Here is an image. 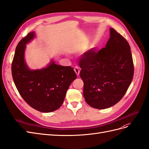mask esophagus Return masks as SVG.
Segmentation results:
<instances>
[{
  "mask_svg": "<svg viewBox=\"0 0 149 149\" xmlns=\"http://www.w3.org/2000/svg\"><path fill=\"white\" fill-rule=\"evenodd\" d=\"M74 70L75 72L76 73V74H77V75H79V73H80V68L79 67H77V66H76V67H74Z\"/></svg>",
  "mask_w": 149,
  "mask_h": 149,
  "instance_id": "34e87169",
  "label": "esophagus"
}]
</instances>
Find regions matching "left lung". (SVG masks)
Returning a JSON list of instances; mask_svg holds the SVG:
<instances>
[{
  "label": "left lung",
  "mask_w": 149,
  "mask_h": 149,
  "mask_svg": "<svg viewBox=\"0 0 149 149\" xmlns=\"http://www.w3.org/2000/svg\"><path fill=\"white\" fill-rule=\"evenodd\" d=\"M105 47L92 49L83 54L79 64L84 82V97L92 107L104 109L118 103L124 96L134 76L130 45L113 28Z\"/></svg>",
  "instance_id": "8db88e82"
}]
</instances>
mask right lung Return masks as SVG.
I'll use <instances>...</instances> for the list:
<instances>
[{
	"label": "right lung",
	"instance_id": "add662e5",
	"mask_svg": "<svg viewBox=\"0 0 149 149\" xmlns=\"http://www.w3.org/2000/svg\"><path fill=\"white\" fill-rule=\"evenodd\" d=\"M35 36L29 32L17 45L12 63L14 84L23 99L38 111L50 112L61 107L70 84L77 78L73 68L52 61L41 70H30L24 61L25 44Z\"/></svg>",
	"mask_w": 149,
	"mask_h": 149
}]
</instances>
